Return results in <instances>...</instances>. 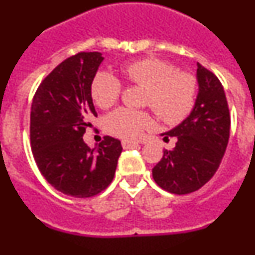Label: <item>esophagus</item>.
<instances>
[{"mask_svg":"<svg viewBox=\"0 0 255 255\" xmlns=\"http://www.w3.org/2000/svg\"><path fill=\"white\" fill-rule=\"evenodd\" d=\"M121 144H123L124 149H130V148H134V147H136V145H139V143H136V141H132V140H123L121 141Z\"/></svg>","mask_w":255,"mask_h":255,"instance_id":"esophagus-1","label":"esophagus"}]
</instances>
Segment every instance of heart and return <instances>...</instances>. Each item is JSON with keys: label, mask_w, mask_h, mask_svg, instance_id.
<instances>
[{"label": "heart", "mask_w": 255, "mask_h": 255, "mask_svg": "<svg viewBox=\"0 0 255 255\" xmlns=\"http://www.w3.org/2000/svg\"><path fill=\"white\" fill-rule=\"evenodd\" d=\"M130 83L147 88L145 103L162 121L177 124L190 115L197 102L198 82L194 75L180 73L179 67L158 58H144L124 69ZM123 92L120 79L110 71H100L92 83V97L101 108H110ZM153 125L152 116L145 111L117 108L105 119V128L117 138L136 139Z\"/></svg>", "instance_id": "1"}]
</instances>
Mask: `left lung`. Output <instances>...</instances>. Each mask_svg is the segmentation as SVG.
I'll use <instances>...</instances> for the list:
<instances>
[{"instance_id":"8db88e82","label":"left lung","mask_w":255,"mask_h":255,"mask_svg":"<svg viewBox=\"0 0 255 255\" xmlns=\"http://www.w3.org/2000/svg\"><path fill=\"white\" fill-rule=\"evenodd\" d=\"M198 96L185 120L164 132V140L177 139L171 150H164L153 167L157 185L172 194H189L212 179L226 152L230 138L229 106L217 76L198 64Z\"/></svg>"}]
</instances>
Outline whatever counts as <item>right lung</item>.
Returning a JSON list of instances; mask_svg holds the SVG:
<instances>
[{"instance_id":"right-lung-1","label":"right lung","mask_w":255,"mask_h":255,"mask_svg":"<svg viewBox=\"0 0 255 255\" xmlns=\"http://www.w3.org/2000/svg\"><path fill=\"white\" fill-rule=\"evenodd\" d=\"M102 61L100 52L66 58L40 83L31 103L30 143L38 168L70 197L91 198L105 190L123 152L121 141L112 136L93 149L83 140L97 117L92 83Z\"/></svg>"}]
</instances>
